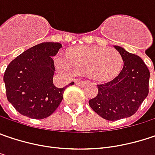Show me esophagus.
Wrapping results in <instances>:
<instances>
[{"instance_id": "obj_1", "label": "esophagus", "mask_w": 155, "mask_h": 155, "mask_svg": "<svg viewBox=\"0 0 155 155\" xmlns=\"http://www.w3.org/2000/svg\"><path fill=\"white\" fill-rule=\"evenodd\" d=\"M75 84L78 86H85L87 84V81H75Z\"/></svg>"}]
</instances>
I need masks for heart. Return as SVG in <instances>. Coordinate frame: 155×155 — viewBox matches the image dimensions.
Masks as SVG:
<instances>
[{"label": "heart", "instance_id": "heart-1", "mask_svg": "<svg viewBox=\"0 0 155 155\" xmlns=\"http://www.w3.org/2000/svg\"><path fill=\"white\" fill-rule=\"evenodd\" d=\"M54 63L60 73L73 74L75 71L83 72L96 81H104L119 74L124 60L117 51L86 46L69 51L68 57L58 55Z\"/></svg>", "mask_w": 155, "mask_h": 155}]
</instances>
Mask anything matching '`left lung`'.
I'll return each instance as SVG.
<instances>
[{"label": "left lung", "instance_id": "left-lung-1", "mask_svg": "<svg viewBox=\"0 0 155 155\" xmlns=\"http://www.w3.org/2000/svg\"><path fill=\"white\" fill-rule=\"evenodd\" d=\"M124 60L122 70L112 81L98 84L91 109L106 120L115 121L135 113L148 95L150 73L140 57L114 45Z\"/></svg>", "mask_w": 155, "mask_h": 155}]
</instances>
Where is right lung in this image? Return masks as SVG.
<instances>
[{"label":"right lung","instance_id":"right-lung-1","mask_svg":"<svg viewBox=\"0 0 155 155\" xmlns=\"http://www.w3.org/2000/svg\"><path fill=\"white\" fill-rule=\"evenodd\" d=\"M61 47L59 43L38 44L23 51L7 67L3 76L7 98L20 114L42 119L59 107L68 86H54L52 57Z\"/></svg>","mask_w":155,"mask_h":155}]
</instances>
